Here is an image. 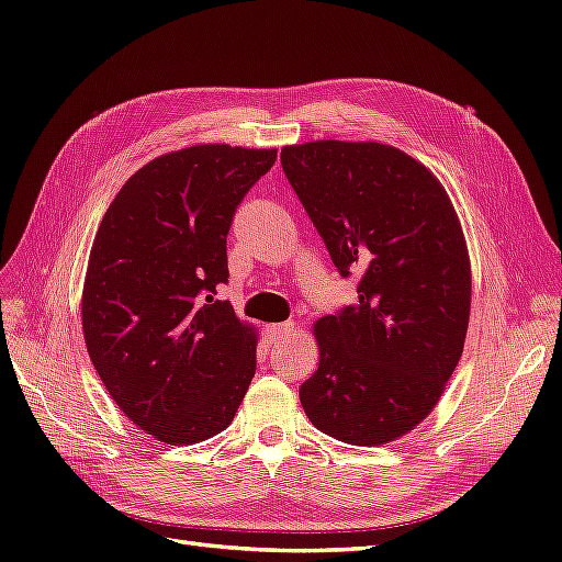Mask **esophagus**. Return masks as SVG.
<instances>
[{"label":"esophagus","instance_id":"34e87169","mask_svg":"<svg viewBox=\"0 0 562 562\" xmlns=\"http://www.w3.org/2000/svg\"><path fill=\"white\" fill-rule=\"evenodd\" d=\"M293 328H295V323H291V321H285V323H271V326H267V335H269L271 342L277 345V342H281V339L291 337Z\"/></svg>","mask_w":562,"mask_h":562}]
</instances>
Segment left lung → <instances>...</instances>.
Returning <instances> with one entry per match:
<instances>
[{
	"label": "left lung",
	"instance_id": "left-lung-1",
	"mask_svg": "<svg viewBox=\"0 0 562 562\" xmlns=\"http://www.w3.org/2000/svg\"><path fill=\"white\" fill-rule=\"evenodd\" d=\"M281 166L359 302L314 323L318 368L300 403L323 434L384 446L427 417L464 351L471 262L443 184L382 143L316 140Z\"/></svg>",
	"mask_w": 562,
	"mask_h": 562
}]
</instances>
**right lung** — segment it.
<instances>
[{"instance_id":"right-lung-1","label":"right lung","mask_w":562,"mask_h":562,"mask_svg":"<svg viewBox=\"0 0 562 562\" xmlns=\"http://www.w3.org/2000/svg\"><path fill=\"white\" fill-rule=\"evenodd\" d=\"M277 149L194 145L135 171L98 227L81 326L122 413L168 446L225 431L255 375L258 333L227 300V232Z\"/></svg>"}]
</instances>
